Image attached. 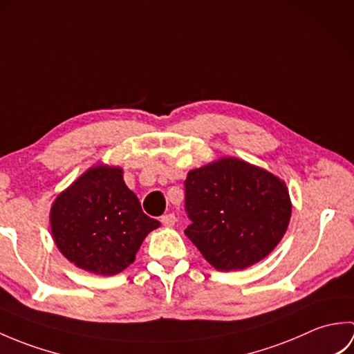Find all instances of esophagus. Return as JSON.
<instances>
[{
    "instance_id": "34e87169",
    "label": "esophagus",
    "mask_w": 354,
    "mask_h": 354,
    "mask_svg": "<svg viewBox=\"0 0 354 354\" xmlns=\"http://www.w3.org/2000/svg\"><path fill=\"white\" fill-rule=\"evenodd\" d=\"M161 223L164 225V227H173V225L176 223V216L173 213L164 214V216H161Z\"/></svg>"
}]
</instances>
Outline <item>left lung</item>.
<instances>
[{"mask_svg": "<svg viewBox=\"0 0 354 354\" xmlns=\"http://www.w3.org/2000/svg\"><path fill=\"white\" fill-rule=\"evenodd\" d=\"M184 231L217 270H237L272 252L290 221L288 187L268 170L221 158L185 179Z\"/></svg>", "mask_w": 354, "mask_h": 354, "instance_id": "left-lung-1", "label": "left lung"}]
</instances>
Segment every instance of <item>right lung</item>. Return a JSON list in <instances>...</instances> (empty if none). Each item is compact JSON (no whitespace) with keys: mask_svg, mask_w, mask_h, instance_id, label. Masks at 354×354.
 <instances>
[{"mask_svg":"<svg viewBox=\"0 0 354 354\" xmlns=\"http://www.w3.org/2000/svg\"><path fill=\"white\" fill-rule=\"evenodd\" d=\"M51 234L66 259L99 275H115L133 263L135 254L160 222L142 213L123 170L94 165L53 202Z\"/></svg>","mask_w":354,"mask_h":354,"instance_id":"1","label":"right lung"}]
</instances>
